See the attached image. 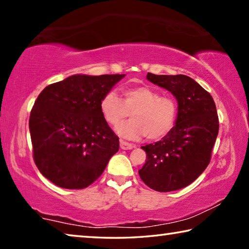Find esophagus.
Masks as SVG:
<instances>
[{
    "label": "esophagus",
    "mask_w": 249,
    "mask_h": 249,
    "mask_svg": "<svg viewBox=\"0 0 249 249\" xmlns=\"http://www.w3.org/2000/svg\"><path fill=\"white\" fill-rule=\"evenodd\" d=\"M120 145H121V148L124 149V150H128V149H133L134 148V145L130 144V142H127L125 141H121L120 142Z\"/></svg>",
    "instance_id": "1"
}]
</instances>
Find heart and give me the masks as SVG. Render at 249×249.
<instances>
[{"label": "heart", "mask_w": 249, "mask_h": 249, "mask_svg": "<svg viewBox=\"0 0 249 249\" xmlns=\"http://www.w3.org/2000/svg\"><path fill=\"white\" fill-rule=\"evenodd\" d=\"M100 111L107 123L114 127L129 113L132 120L117 128L121 136L129 140L145 135L149 141L163 138L174 129L178 119L177 101L147 86L125 88L121 98L115 92H107L100 101Z\"/></svg>", "instance_id": "b5f03b06"}]
</instances>
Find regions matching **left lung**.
Segmentation results:
<instances>
[{
	"label": "left lung",
	"mask_w": 249,
	"mask_h": 249,
	"mask_svg": "<svg viewBox=\"0 0 249 249\" xmlns=\"http://www.w3.org/2000/svg\"><path fill=\"white\" fill-rule=\"evenodd\" d=\"M147 79L176 96L178 119L161 141L142 146L147 157L138 174L155 191H176L192 183L210 163L220 126L216 107L209 92L188 75L148 72Z\"/></svg>",
	"instance_id": "8db88e82"
}]
</instances>
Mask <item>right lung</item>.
Returning <instances> with one entry per match:
<instances>
[{"instance_id": "add662e5", "label": "right lung", "mask_w": 249, "mask_h": 249, "mask_svg": "<svg viewBox=\"0 0 249 249\" xmlns=\"http://www.w3.org/2000/svg\"><path fill=\"white\" fill-rule=\"evenodd\" d=\"M124 74H74L40 92L29 116L33 157L41 175L64 189H84L120 148L100 111Z\"/></svg>"}]
</instances>
